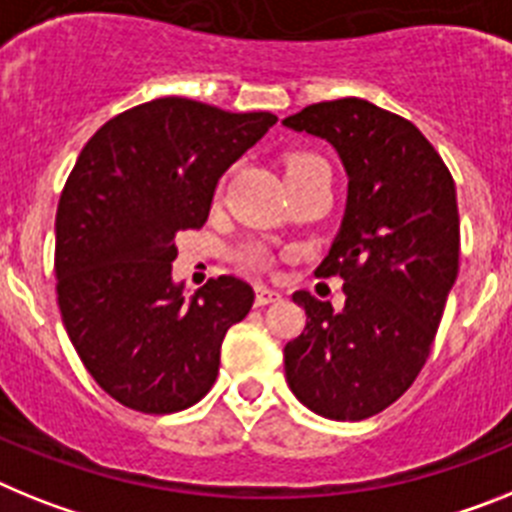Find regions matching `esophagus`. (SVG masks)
<instances>
[{"label":"esophagus","mask_w":512,"mask_h":512,"mask_svg":"<svg viewBox=\"0 0 512 512\" xmlns=\"http://www.w3.org/2000/svg\"><path fill=\"white\" fill-rule=\"evenodd\" d=\"M277 300H282V295H279L277 290H272V287H266V285L256 287V305H269V303H277Z\"/></svg>","instance_id":"1"}]
</instances>
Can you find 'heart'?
I'll use <instances>...</instances> for the list:
<instances>
[{"instance_id":"b5f03b06","label":"heart","mask_w":512,"mask_h":512,"mask_svg":"<svg viewBox=\"0 0 512 512\" xmlns=\"http://www.w3.org/2000/svg\"><path fill=\"white\" fill-rule=\"evenodd\" d=\"M313 170H326L329 173V165L323 163L318 155H310V152H298L287 160V176H300V173H313ZM235 259L243 266H251V269H259L266 264V253L259 246H246L240 248Z\"/></svg>"}]
</instances>
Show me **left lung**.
I'll list each match as a JSON object with an SVG mask.
<instances>
[{
    "label": "left lung",
    "mask_w": 512,
    "mask_h": 512,
    "mask_svg": "<svg viewBox=\"0 0 512 512\" xmlns=\"http://www.w3.org/2000/svg\"><path fill=\"white\" fill-rule=\"evenodd\" d=\"M285 126L334 144L347 212L316 277L344 279V308L300 290L305 329L285 347L292 393L326 419H368L417 381L458 274L456 183L425 134L362 98L313 103Z\"/></svg>",
    "instance_id": "left-lung-1"
}]
</instances>
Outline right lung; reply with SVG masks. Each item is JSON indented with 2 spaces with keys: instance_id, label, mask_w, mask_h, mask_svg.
<instances>
[{
  "instance_id": "1",
  "label": "right lung",
  "mask_w": 512,
  "mask_h": 512,
  "mask_svg": "<svg viewBox=\"0 0 512 512\" xmlns=\"http://www.w3.org/2000/svg\"><path fill=\"white\" fill-rule=\"evenodd\" d=\"M277 116L157 98L82 147L56 209V300L87 373L119 404L173 414L207 396L227 329L253 305L238 277L194 298L173 282L176 235L202 227L230 165Z\"/></svg>"
}]
</instances>
